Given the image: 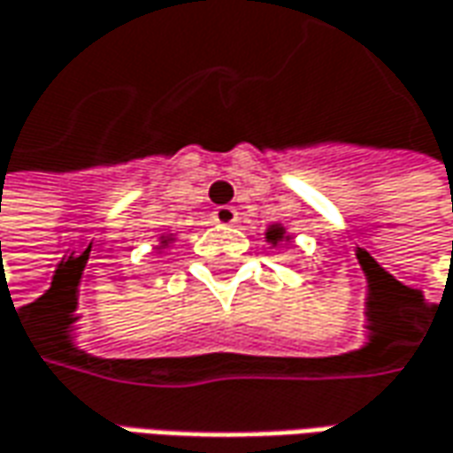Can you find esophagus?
Wrapping results in <instances>:
<instances>
[{"label": "esophagus", "instance_id": "esophagus-1", "mask_svg": "<svg viewBox=\"0 0 453 453\" xmlns=\"http://www.w3.org/2000/svg\"><path fill=\"white\" fill-rule=\"evenodd\" d=\"M212 220L220 223V226H233V223L238 220V211L230 208V205H220V208L212 211Z\"/></svg>", "mask_w": 453, "mask_h": 453}]
</instances>
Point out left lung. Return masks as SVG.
I'll use <instances>...</instances> for the list:
<instances>
[{"instance_id":"left-lung-1","label":"left lung","mask_w":453,"mask_h":453,"mask_svg":"<svg viewBox=\"0 0 453 453\" xmlns=\"http://www.w3.org/2000/svg\"><path fill=\"white\" fill-rule=\"evenodd\" d=\"M283 238H286V230H283V227L280 226L268 227V241L273 242V245H278V242L283 241Z\"/></svg>"}]
</instances>
